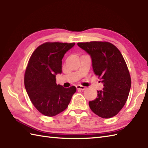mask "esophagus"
Listing matches in <instances>:
<instances>
[{
	"label": "esophagus",
	"mask_w": 148,
	"mask_h": 148,
	"mask_svg": "<svg viewBox=\"0 0 148 148\" xmlns=\"http://www.w3.org/2000/svg\"><path fill=\"white\" fill-rule=\"evenodd\" d=\"M76 88H77V90H85L86 88L84 87V86H81V85H77V86H76Z\"/></svg>",
	"instance_id": "obj_1"
}]
</instances>
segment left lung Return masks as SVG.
I'll list each match as a JSON object with an SVG mask.
<instances>
[{"instance_id": "1", "label": "left lung", "mask_w": 148, "mask_h": 148, "mask_svg": "<svg viewBox=\"0 0 148 148\" xmlns=\"http://www.w3.org/2000/svg\"><path fill=\"white\" fill-rule=\"evenodd\" d=\"M78 46L90 55L95 74L103 84L97 99L89 102L91 110L103 118L116 115L129 95L131 78L121 52L112 44L92 41L79 42Z\"/></svg>"}]
</instances>
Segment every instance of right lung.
<instances>
[{"mask_svg":"<svg viewBox=\"0 0 148 148\" xmlns=\"http://www.w3.org/2000/svg\"><path fill=\"white\" fill-rule=\"evenodd\" d=\"M75 43L46 42L30 56L25 74V87L35 108L46 116L64 111L76 88L56 84V76L62 73V60Z\"/></svg>","mask_w":148,"mask_h":148,"instance_id":"1","label":"right lung"}]
</instances>
